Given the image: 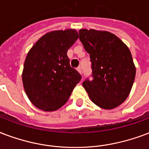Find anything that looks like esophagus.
I'll return each mask as SVG.
<instances>
[{
  "instance_id": "1",
  "label": "esophagus",
  "mask_w": 149,
  "mask_h": 149,
  "mask_svg": "<svg viewBox=\"0 0 149 149\" xmlns=\"http://www.w3.org/2000/svg\"><path fill=\"white\" fill-rule=\"evenodd\" d=\"M77 70L79 72V73H80V74H81V72H82V69H81V67H78V68L77 69Z\"/></svg>"
}]
</instances>
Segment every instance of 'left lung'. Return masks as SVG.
Returning <instances> with one entry per match:
<instances>
[{
    "label": "left lung",
    "mask_w": 149,
    "mask_h": 149,
    "mask_svg": "<svg viewBox=\"0 0 149 149\" xmlns=\"http://www.w3.org/2000/svg\"><path fill=\"white\" fill-rule=\"evenodd\" d=\"M79 40L90 54L92 80L83 82L95 105L112 109L127 99L134 81L136 68L127 46L107 31L81 29Z\"/></svg>",
    "instance_id": "1"
}]
</instances>
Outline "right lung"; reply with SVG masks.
I'll list each match as a JSON object with an SVG mask.
<instances>
[{
  "label": "right lung",
  "mask_w": 149,
  "mask_h": 149,
  "mask_svg": "<svg viewBox=\"0 0 149 149\" xmlns=\"http://www.w3.org/2000/svg\"><path fill=\"white\" fill-rule=\"evenodd\" d=\"M79 35L76 29L44 34L29 50L22 84L29 101L39 109L55 111L65 104L81 76L70 66L67 52Z\"/></svg>",
  "instance_id": "add662e5"
}]
</instances>
